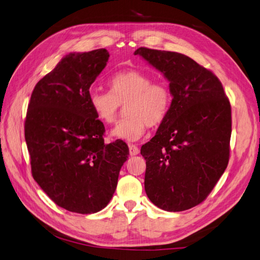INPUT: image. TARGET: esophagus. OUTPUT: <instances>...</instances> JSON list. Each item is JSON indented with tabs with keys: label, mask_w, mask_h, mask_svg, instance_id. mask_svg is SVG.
Instances as JSON below:
<instances>
[{
	"label": "esophagus",
	"mask_w": 260,
	"mask_h": 260,
	"mask_svg": "<svg viewBox=\"0 0 260 260\" xmlns=\"http://www.w3.org/2000/svg\"><path fill=\"white\" fill-rule=\"evenodd\" d=\"M129 152H130L131 156H136V155H138L140 153V149H139V147L137 145L130 144L129 145Z\"/></svg>",
	"instance_id": "34e87169"
}]
</instances>
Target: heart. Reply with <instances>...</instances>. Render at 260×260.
Listing matches in <instances>:
<instances>
[{
	"label": "heart",
	"mask_w": 260,
	"mask_h": 260,
	"mask_svg": "<svg viewBox=\"0 0 260 260\" xmlns=\"http://www.w3.org/2000/svg\"><path fill=\"white\" fill-rule=\"evenodd\" d=\"M109 93L91 91L89 103L98 119L105 124L117 121L121 107L127 106L128 118L111 132L112 137L135 142L147 127L160 124L169 113L171 92L161 81L135 69L115 74L107 82Z\"/></svg>",
	"instance_id": "1"
}]
</instances>
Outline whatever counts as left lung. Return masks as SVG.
<instances>
[{
	"mask_svg": "<svg viewBox=\"0 0 260 260\" xmlns=\"http://www.w3.org/2000/svg\"><path fill=\"white\" fill-rule=\"evenodd\" d=\"M169 81V113L149 142L144 187L154 205L182 211L205 200L230 156L231 105L210 70L186 55L140 48L135 52Z\"/></svg>",
	"mask_w": 260,
	"mask_h": 260,
	"instance_id": "8db88e82",
	"label": "left lung"
}]
</instances>
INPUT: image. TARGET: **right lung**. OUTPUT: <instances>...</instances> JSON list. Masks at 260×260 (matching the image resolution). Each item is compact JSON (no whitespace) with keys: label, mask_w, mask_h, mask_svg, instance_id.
Returning a JSON list of instances; mask_svg holds the SVG:
<instances>
[{"label":"right lung","mask_w":260,"mask_h":260,"mask_svg":"<svg viewBox=\"0 0 260 260\" xmlns=\"http://www.w3.org/2000/svg\"><path fill=\"white\" fill-rule=\"evenodd\" d=\"M108 57L105 49L62 57L36 84L25 122L34 179L56 205L83 215L107 206L129 155L121 140L104 143L89 103Z\"/></svg>","instance_id":"add662e5"}]
</instances>
